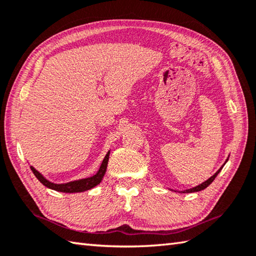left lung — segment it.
Wrapping results in <instances>:
<instances>
[{
  "mask_svg": "<svg viewBox=\"0 0 256 256\" xmlns=\"http://www.w3.org/2000/svg\"><path fill=\"white\" fill-rule=\"evenodd\" d=\"M228 160L226 161H225V163L228 162ZM224 165V164H223ZM223 168V166L222 168H220V170L218 171L215 173L214 175H212L211 178H210L208 180H206V181L205 182H203L202 184H200V185H198V186H195V188H190V190H186V191H182V193H193V192H198V191H202V190H204V188H206L210 184H211L213 181H214V178L218 176V174L220 173V171H221V170Z\"/></svg>",
  "mask_w": 256,
  "mask_h": 256,
  "instance_id": "1",
  "label": "left lung"
}]
</instances>
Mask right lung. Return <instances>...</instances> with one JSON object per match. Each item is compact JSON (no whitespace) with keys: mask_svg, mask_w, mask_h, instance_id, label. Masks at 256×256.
Wrapping results in <instances>:
<instances>
[{"mask_svg":"<svg viewBox=\"0 0 256 256\" xmlns=\"http://www.w3.org/2000/svg\"><path fill=\"white\" fill-rule=\"evenodd\" d=\"M108 156H110V151L108 152L106 155H105V158L103 160L101 166H100V170L98 171V173L93 175V176L88 178L78 180V181H73V182H68V183H64V184H55V183L50 182L43 176L41 173L38 172L33 166H31V170L40 182H41L43 185H45L46 188L54 190V191L64 192V193L84 192V191H88V190L92 188L94 186H96V185L100 184V182L102 181L104 174H105V172H106Z\"/></svg>","mask_w":256,"mask_h":256,"instance_id":"add662e5","label":"right lung"}]
</instances>
